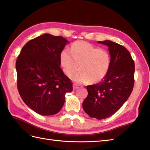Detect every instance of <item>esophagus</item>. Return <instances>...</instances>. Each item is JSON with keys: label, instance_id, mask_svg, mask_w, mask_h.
<instances>
[{"label": "esophagus", "instance_id": "obj_1", "mask_svg": "<svg viewBox=\"0 0 150 150\" xmlns=\"http://www.w3.org/2000/svg\"><path fill=\"white\" fill-rule=\"evenodd\" d=\"M78 87V85H77L76 83H74L73 84V89L75 90Z\"/></svg>", "mask_w": 150, "mask_h": 150}]
</instances>
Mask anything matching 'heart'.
<instances>
[{"instance_id": "heart-1", "label": "heart", "mask_w": 150, "mask_h": 150, "mask_svg": "<svg viewBox=\"0 0 150 150\" xmlns=\"http://www.w3.org/2000/svg\"><path fill=\"white\" fill-rule=\"evenodd\" d=\"M59 60L64 74H71L78 69L80 70L71 76L78 83L99 81L108 73L111 58L106 50H100L84 41L74 42L70 52L63 49L60 53Z\"/></svg>"}]
</instances>
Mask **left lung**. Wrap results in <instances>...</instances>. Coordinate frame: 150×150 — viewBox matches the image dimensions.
I'll return each mask as SVG.
<instances>
[{
	"label": "left lung",
	"mask_w": 150,
	"mask_h": 150,
	"mask_svg": "<svg viewBox=\"0 0 150 150\" xmlns=\"http://www.w3.org/2000/svg\"><path fill=\"white\" fill-rule=\"evenodd\" d=\"M98 42L108 47L110 67L103 81L87 86L88 95L82 106L90 117L103 120L114 114L131 95L134 63L129 51L121 45L110 40Z\"/></svg>",
	"instance_id": "1"
}]
</instances>
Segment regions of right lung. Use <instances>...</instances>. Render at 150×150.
Instances as JSON below:
<instances>
[{
	"instance_id": "right-lung-1",
	"label": "right lung",
	"mask_w": 150,
	"mask_h": 150,
	"mask_svg": "<svg viewBox=\"0 0 150 150\" xmlns=\"http://www.w3.org/2000/svg\"><path fill=\"white\" fill-rule=\"evenodd\" d=\"M67 39L44 34L23 47L16 63L17 85L24 103L42 115L58 113L65 94L72 91L71 80L61 69L59 55Z\"/></svg>"
}]
</instances>
